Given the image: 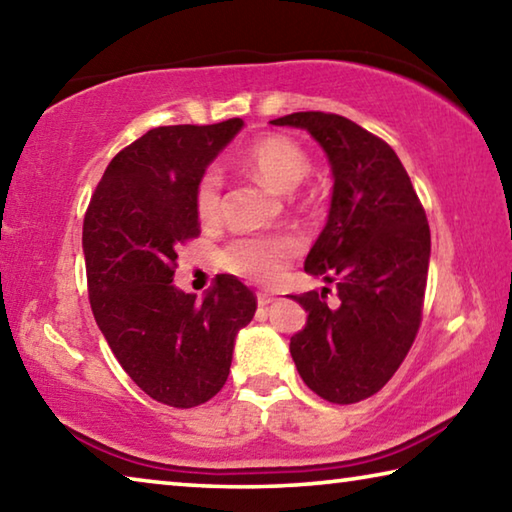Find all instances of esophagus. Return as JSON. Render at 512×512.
<instances>
[{
  "label": "esophagus",
  "instance_id": "esophagus-1",
  "mask_svg": "<svg viewBox=\"0 0 512 512\" xmlns=\"http://www.w3.org/2000/svg\"><path fill=\"white\" fill-rule=\"evenodd\" d=\"M277 298L275 296H271V293H257V305L259 307H268L271 305V302H275Z\"/></svg>",
  "mask_w": 512,
  "mask_h": 512
}]
</instances>
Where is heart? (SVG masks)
Wrapping results in <instances>:
<instances>
[{"label":"heart","mask_w":512,"mask_h":512,"mask_svg":"<svg viewBox=\"0 0 512 512\" xmlns=\"http://www.w3.org/2000/svg\"><path fill=\"white\" fill-rule=\"evenodd\" d=\"M244 167L275 192L289 194L309 176L311 162L300 146L282 135H268L246 149ZM221 176L205 169L194 187V210L203 223H214L221 214ZM300 239L293 235H250L230 241L221 253V266L244 280L268 284L280 277L284 264L300 253Z\"/></svg>","instance_id":"1"}]
</instances>
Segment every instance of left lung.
<instances>
[{
    "label": "left lung",
    "instance_id": "8db88e82",
    "mask_svg": "<svg viewBox=\"0 0 512 512\" xmlns=\"http://www.w3.org/2000/svg\"><path fill=\"white\" fill-rule=\"evenodd\" d=\"M307 131L332 167L327 223L305 271L336 284L291 296L307 311L289 350L305 384L334 404L375 395L411 350L422 318L431 255L427 214L400 158L341 115L293 112L271 121Z\"/></svg>",
    "mask_w": 512,
    "mask_h": 512
}]
</instances>
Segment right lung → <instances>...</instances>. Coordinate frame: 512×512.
<instances>
[{
	"instance_id": "add662e5",
	"label": "right lung",
	"mask_w": 512,
	"mask_h": 512,
	"mask_svg": "<svg viewBox=\"0 0 512 512\" xmlns=\"http://www.w3.org/2000/svg\"><path fill=\"white\" fill-rule=\"evenodd\" d=\"M241 128L244 119L153 128L112 158L85 212L94 320L128 377L176 409L221 391L257 309L235 275H216L203 302L173 284L178 246L201 232L196 180Z\"/></svg>"
}]
</instances>
